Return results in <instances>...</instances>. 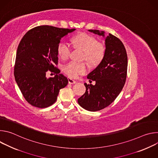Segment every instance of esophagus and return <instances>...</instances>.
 <instances>
[{"label":"esophagus","instance_id":"esophagus-1","mask_svg":"<svg viewBox=\"0 0 158 158\" xmlns=\"http://www.w3.org/2000/svg\"><path fill=\"white\" fill-rule=\"evenodd\" d=\"M68 82H69V84H75L76 83V81L75 80H74L72 78H69L68 79Z\"/></svg>","mask_w":158,"mask_h":158}]
</instances>
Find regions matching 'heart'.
<instances>
[{"label": "heart", "instance_id": "b5f03b06", "mask_svg": "<svg viewBox=\"0 0 158 158\" xmlns=\"http://www.w3.org/2000/svg\"><path fill=\"white\" fill-rule=\"evenodd\" d=\"M72 42L75 48L84 51L82 59L89 64H98L103 59L105 47L102 43L98 42L96 37L86 33H81L73 37ZM57 50L59 56L63 60L68 59L71 52V46L65 41L59 42ZM62 70L69 77L76 78L86 73L88 67L85 62L71 61L63 66Z\"/></svg>", "mask_w": 158, "mask_h": 158}]
</instances>
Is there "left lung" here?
I'll return each instance as SVG.
<instances>
[{"mask_svg":"<svg viewBox=\"0 0 158 158\" xmlns=\"http://www.w3.org/2000/svg\"><path fill=\"white\" fill-rule=\"evenodd\" d=\"M104 36V32L89 30ZM105 54L101 63L87 77L90 82L84 83L85 93L78 99L79 104L89 111H98L109 106L118 96L127 76V56L125 47L119 38L109 34L105 39Z\"/></svg>","mask_w":158,"mask_h":158,"instance_id":"8db88e82","label":"left lung"}]
</instances>
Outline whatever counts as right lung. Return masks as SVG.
I'll use <instances>...</instances> for the list:
<instances>
[{
	"label": "right lung",
	"mask_w": 158,
	"mask_h": 158,
	"mask_svg": "<svg viewBox=\"0 0 158 158\" xmlns=\"http://www.w3.org/2000/svg\"><path fill=\"white\" fill-rule=\"evenodd\" d=\"M75 30L40 26L29 30L21 39L14 74L22 95L31 105L39 108L51 106L60 89L67 85L68 79L59 74L57 67V49L62 37ZM48 70L56 75L47 78Z\"/></svg>",
	"instance_id": "obj_1"
}]
</instances>
